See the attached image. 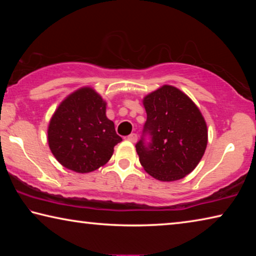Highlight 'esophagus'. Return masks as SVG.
I'll return each instance as SVG.
<instances>
[{"mask_svg":"<svg viewBox=\"0 0 256 256\" xmlns=\"http://www.w3.org/2000/svg\"><path fill=\"white\" fill-rule=\"evenodd\" d=\"M128 140L131 141L132 144H136V142L138 141V134H136V133L130 134V136H128Z\"/></svg>","mask_w":256,"mask_h":256,"instance_id":"esophagus-1","label":"esophagus"}]
</instances>
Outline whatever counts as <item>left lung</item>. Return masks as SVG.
<instances>
[{
  "instance_id": "8db88e82",
  "label": "left lung",
  "mask_w": 256,
  "mask_h": 256,
  "mask_svg": "<svg viewBox=\"0 0 256 256\" xmlns=\"http://www.w3.org/2000/svg\"><path fill=\"white\" fill-rule=\"evenodd\" d=\"M144 132L150 144H136L138 160L154 178L174 182L184 178L202 159L208 144V128L198 107L174 86L164 84L144 98Z\"/></svg>"
}]
</instances>
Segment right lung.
<instances>
[{"label":"right lung","instance_id":"1","mask_svg":"<svg viewBox=\"0 0 256 256\" xmlns=\"http://www.w3.org/2000/svg\"><path fill=\"white\" fill-rule=\"evenodd\" d=\"M106 106L92 86H81L60 102L50 120L47 141L63 167L86 174L110 159L122 138L107 118Z\"/></svg>","mask_w":256,"mask_h":256}]
</instances>
